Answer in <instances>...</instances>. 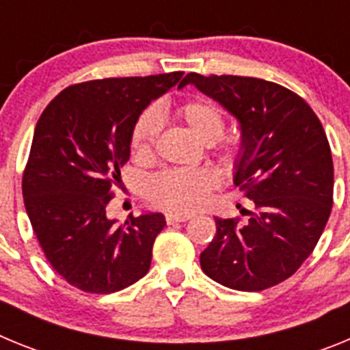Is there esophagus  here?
Listing matches in <instances>:
<instances>
[{"label": "esophagus", "instance_id": "34e87169", "mask_svg": "<svg viewBox=\"0 0 350 350\" xmlns=\"http://www.w3.org/2000/svg\"><path fill=\"white\" fill-rule=\"evenodd\" d=\"M189 213H166V222L173 224V222H185L189 221Z\"/></svg>", "mask_w": 350, "mask_h": 350}]
</instances>
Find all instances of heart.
I'll list each match as a JSON object with an SVG mask.
<instances>
[{"label":"heart","mask_w":350,"mask_h":350,"mask_svg":"<svg viewBox=\"0 0 350 350\" xmlns=\"http://www.w3.org/2000/svg\"><path fill=\"white\" fill-rule=\"evenodd\" d=\"M177 116L198 140L213 144L224 135L226 117L215 103L208 100H191L177 108ZM161 131V113L148 107L135 120L131 129L133 156L142 161L152 157ZM215 184L208 170H166L150 180L148 196L156 205L178 213L196 210L206 200Z\"/></svg>","instance_id":"1"}]
</instances>
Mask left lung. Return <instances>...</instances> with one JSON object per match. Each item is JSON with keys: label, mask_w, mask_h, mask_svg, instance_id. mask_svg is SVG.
<instances>
[{"label": "left lung", "mask_w": 350, "mask_h": 350, "mask_svg": "<svg viewBox=\"0 0 350 350\" xmlns=\"http://www.w3.org/2000/svg\"><path fill=\"white\" fill-rule=\"evenodd\" d=\"M187 83L238 120L233 182L254 202L245 224L215 217L202 270L230 289L277 286L312 254L332 213L333 159L323 124L305 100L275 82L187 73L180 85Z\"/></svg>", "instance_id": "8db88e82"}]
</instances>
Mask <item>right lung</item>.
Instances as JSON below:
<instances>
[{
    "label": "right lung",
    "instance_id": "obj_1",
    "mask_svg": "<svg viewBox=\"0 0 350 350\" xmlns=\"http://www.w3.org/2000/svg\"><path fill=\"white\" fill-rule=\"evenodd\" d=\"M184 71L70 85L40 116L23 196L43 254L77 289L108 295L140 280L166 226L163 213L107 217L113 184L131 152V129Z\"/></svg>",
    "mask_w": 350,
    "mask_h": 350
}]
</instances>
